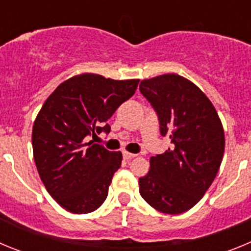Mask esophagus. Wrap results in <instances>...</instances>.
Wrapping results in <instances>:
<instances>
[{"label":"esophagus","mask_w":251,"mask_h":251,"mask_svg":"<svg viewBox=\"0 0 251 251\" xmlns=\"http://www.w3.org/2000/svg\"><path fill=\"white\" fill-rule=\"evenodd\" d=\"M123 157L124 159H127V161H129V159L134 158V157H137V154H134V153H129L127 152V151H124L123 152Z\"/></svg>","instance_id":"1"}]
</instances>
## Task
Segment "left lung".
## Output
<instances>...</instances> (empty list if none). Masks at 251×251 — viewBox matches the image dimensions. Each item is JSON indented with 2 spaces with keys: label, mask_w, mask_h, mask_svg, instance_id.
<instances>
[{
  "label": "left lung",
  "mask_w": 251,
  "mask_h": 251,
  "mask_svg": "<svg viewBox=\"0 0 251 251\" xmlns=\"http://www.w3.org/2000/svg\"><path fill=\"white\" fill-rule=\"evenodd\" d=\"M139 90L156 110L159 130L172 147L151 157L139 194L163 214L194 207L214 182L225 150L219 114L199 86L178 74L142 80Z\"/></svg>",
  "instance_id": "obj_1"
}]
</instances>
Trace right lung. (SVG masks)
<instances>
[{"mask_svg": "<svg viewBox=\"0 0 251 251\" xmlns=\"http://www.w3.org/2000/svg\"><path fill=\"white\" fill-rule=\"evenodd\" d=\"M138 83L90 73L75 75L51 93L37 114L32 127L37 172L66 211L89 214L105 201L122 153L86 138L110 132L106 121L136 93Z\"/></svg>", "mask_w": 251, "mask_h": 251, "instance_id": "right-lung-1", "label": "right lung"}]
</instances>
